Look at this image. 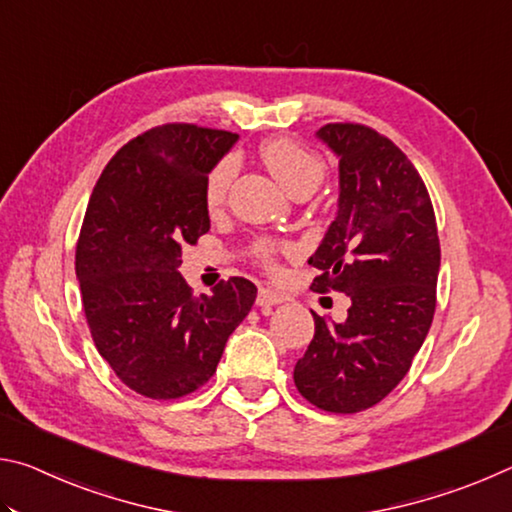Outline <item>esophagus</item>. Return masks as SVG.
I'll return each mask as SVG.
<instances>
[{
	"label": "esophagus",
	"instance_id": "obj_1",
	"mask_svg": "<svg viewBox=\"0 0 512 512\" xmlns=\"http://www.w3.org/2000/svg\"><path fill=\"white\" fill-rule=\"evenodd\" d=\"M282 300H284V298L280 296V293L273 291V289H266V287H262V289H259V293H257V305H259V307L280 305Z\"/></svg>",
	"mask_w": 512,
	"mask_h": 512
}]
</instances>
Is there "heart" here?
<instances>
[{"instance_id": "heart-1", "label": "heart", "mask_w": 512, "mask_h": 512, "mask_svg": "<svg viewBox=\"0 0 512 512\" xmlns=\"http://www.w3.org/2000/svg\"><path fill=\"white\" fill-rule=\"evenodd\" d=\"M259 158L264 160L268 171L273 173L291 196L300 192H316L320 183L325 180V160L309 151L307 146L291 140V137H275L259 146ZM235 160L221 158L214 167L207 171L205 183H203V203L207 212H219L228 198L232 178H235ZM280 246L271 244V241H262L255 246V255L268 271H275V257L280 253Z\"/></svg>"}]
</instances>
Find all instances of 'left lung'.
<instances>
[{"label": "left lung", "instance_id": "left-lung-1", "mask_svg": "<svg viewBox=\"0 0 512 512\" xmlns=\"http://www.w3.org/2000/svg\"><path fill=\"white\" fill-rule=\"evenodd\" d=\"M318 137L339 155V214L309 264L318 293L339 291L343 323L314 314V339L293 368L298 393L329 413H359L409 372L436 311L440 241L424 180L375 128L336 121Z\"/></svg>", "mask_w": 512, "mask_h": 512}]
</instances>
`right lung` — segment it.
I'll use <instances>...</instances> for the list:
<instances>
[{
	"mask_svg": "<svg viewBox=\"0 0 512 512\" xmlns=\"http://www.w3.org/2000/svg\"><path fill=\"white\" fill-rule=\"evenodd\" d=\"M235 142V133L180 121L149 128L112 155L85 212L76 277L92 341L115 375L151 400L207 384L257 298L246 277L194 296L178 273L183 244L210 230L207 171Z\"/></svg>",
	"mask_w": 512,
	"mask_h": 512,
	"instance_id": "obj_1",
	"label": "right lung"
}]
</instances>
